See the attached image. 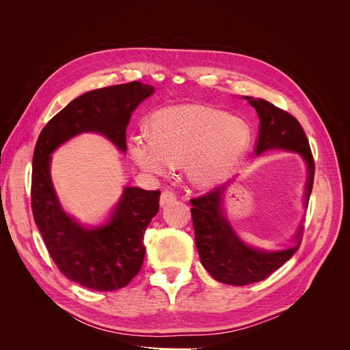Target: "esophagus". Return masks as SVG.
I'll return each mask as SVG.
<instances>
[{"mask_svg":"<svg viewBox=\"0 0 350 350\" xmlns=\"http://www.w3.org/2000/svg\"><path fill=\"white\" fill-rule=\"evenodd\" d=\"M176 200V194L174 191H171V189H165V191L161 194V206H167L174 203V201Z\"/></svg>","mask_w":350,"mask_h":350,"instance_id":"esophagus-1","label":"esophagus"}]
</instances>
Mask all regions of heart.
I'll return each instance as SVG.
<instances>
[{
    "instance_id": "obj_1",
    "label": "heart",
    "mask_w": 350,
    "mask_h": 350,
    "mask_svg": "<svg viewBox=\"0 0 350 350\" xmlns=\"http://www.w3.org/2000/svg\"><path fill=\"white\" fill-rule=\"evenodd\" d=\"M150 137L135 134L129 150L146 172L166 175L187 165L198 187H211L237 166L250 144V129L238 116L197 103L172 105L150 118Z\"/></svg>"
}]
</instances>
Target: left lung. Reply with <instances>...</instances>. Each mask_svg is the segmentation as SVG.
<instances>
[{
  "instance_id": "1",
  "label": "left lung",
  "mask_w": 350,
  "mask_h": 350,
  "mask_svg": "<svg viewBox=\"0 0 350 350\" xmlns=\"http://www.w3.org/2000/svg\"><path fill=\"white\" fill-rule=\"evenodd\" d=\"M256 108L260 118V130L256 152L260 154L269 149H284L299 153L308 165L306 183V204L314 184V157L305 131L293 115L286 112L264 99L245 96ZM226 185H219L208 193L189 200L191 217L196 234V245L201 264L213 279L234 286H243L267 279L273 271L288 261L298 251L301 242L295 247L266 252L247 247L232 230L221 210V196ZM301 234V232H299Z\"/></svg>"
}]
</instances>
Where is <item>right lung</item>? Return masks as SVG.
<instances>
[{"label": "right lung", "instance_id": "right-lung-1", "mask_svg": "<svg viewBox=\"0 0 350 350\" xmlns=\"http://www.w3.org/2000/svg\"><path fill=\"white\" fill-rule=\"evenodd\" d=\"M153 88L140 81L81 94L40 131L31 167V211L51 258L70 280L111 292L129 284L144 260V232L159 211L161 191L126 187L109 224L86 229L62 211L49 176L51 153L80 133L94 131L126 150V125Z\"/></svg>", "mask_w": 350, "mask_h": 350}]
</instances>
